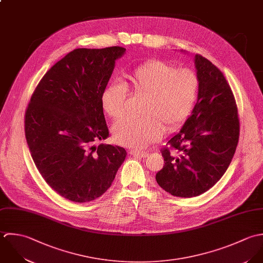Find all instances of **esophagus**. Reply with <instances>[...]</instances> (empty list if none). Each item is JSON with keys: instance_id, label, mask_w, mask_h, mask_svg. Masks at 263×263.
Segmentation results:
<instances>
[{"instance_id": "esophagus-1", "label": "esophagus", "mask_w": 263, "mask_h": 263, "mask_svg": "<svg viewBox=\"0 0 263 263\" xmlns=\"http://www.w3.org/2000/svg\"><path fill=\"white\" fill-rule=\"evenodd\" d=\"M129 154L133 157H138V158H146L148 156V154L146 152H139V151H134V149H131L129 152Z\"/></svg>"}]
</instances>
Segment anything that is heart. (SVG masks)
<instances>
[{
	"instance_id": "b5f03b06",
	"label": "heart",
	"mask_w": 263,
	"mask_h": 263,
	"mask_svg": "<svg viewBox=\"0 0 263 263\" xmlns=\"http://www.w3.org/2000/svg\"><path fill=\"white\" fill-rule=\"evenodd\" d=\"M124 84L110 82L101 98L106 116L117 120L126 111L127 90L144 98L141 119L126 118L112 127V137L121 145L142 148L175 131L190 117L199 91V78L188 68H178L163 60L147 61L124 75Z\"/></svg>"
}]
</instances>
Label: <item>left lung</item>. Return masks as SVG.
Segmentation results:
<instances>
[{
    "mask_svg": "<svg viewBox=\"0 0 263 263\" xmlns=\"http://www.w3.org/2000/svg\"><path fill=\"white\" fill-rule=\"evenodd\" d=\"M199 78L197 103L181 131L161 148L164 164L158 185L173 196H198L222 177L235 155L240 134L238 107L221 71L195 54Z\"/></svg>",
    "mask_w": 263,
    "mask_h": 263,
    "instance_id": "1",
    "label": "left lung"
}]
</instances>
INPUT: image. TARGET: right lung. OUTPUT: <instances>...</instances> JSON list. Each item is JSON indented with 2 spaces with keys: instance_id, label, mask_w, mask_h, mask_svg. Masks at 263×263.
Returning <instances> with one entry per match:
<instances>
[{
  "instance_id": "obj_1",
  "label": "right lung",
  "mask_w": 263,
  "mask_h": 263,
  "mask_svg": "<svg viewBox=\"0 0 263 263\" xmlns=\"http://www.w3.org/2000/svg\"><path fill=\"white\" fill-rule=\"evenodd\" d=\"M126 49H76L34 89L24 118L26 141L42 177L62 197L92 201L110 187L127 156L108 137L101 98Z\"/></svg>"
}]
</instances>
